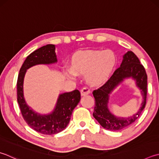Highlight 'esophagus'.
Returning a JSON list of instances; mask_svg holds the SVG:
<instances>
[{
  "label": "esophagus",
  "mask_w": 159,
  "mask_h": 159,
  "mask_svg": "<svg viewBox=\"0 0 159 159\" xmlns=\"http://www.w3.org/2000/svg\"><path fill=\"white\" fill-rule=\"evenodd\" d=\"M89 92H90V90H89V89L87 87H85L80 89V94H81V96H85V95H88L89 94Z\"/></svg>",
  "instance_id": "1"
}]
</instances>
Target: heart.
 <instances>
[{"mask_svg": "<svg viewBox=\"0 0 159 159\" xmlns=\"http://www.w3.org/2000/svg\"><path fill=\"white\" fill-rule=\"evenodd\" d=\"M116 64V57L112 51L87 50L73 54L70 70L65 71L68 79H75L76 75L85 74L89 85L99 86L107 81Z\"/></svg>", "mask_w": 159, "mask_h": 159, "instance_id": "b5f03b06", "label": "heart"}]
</instances>
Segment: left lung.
I'll return each mask as SVG.
<instances>
[{"label":"left lung","instance_id":"8db88e82","mask_svg":"<svg viewBox=\"0 0 159 159\" xmlns=\"http://www.w3.org/2000/svg\"><path fill=\"white\" fill-rule=\"evenodd\" d=\"M132 78L139 88L143 96L141 108L136 114L131 117L120 118L111 114L108 108L109 94L125 79ZM148 76L138 57L132 51H127L123 56L120 67L115 71L112 76L104 85L94 90L95 99L93 116L101 126L110 131H120L131 125L140 117L145 107L147 99Z\"/></svg>","mask_w":159,"mask_h":159}]
</instances>
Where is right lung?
I'll return each instance as SVG.
<instances>
[{
    "label": "right lung",
    "mask_w": 159,
    "mask_h": 159,
    "mask_svg": "<svg viewBox=\"0 0 159 159\" xmlns=\"http://www.w3.org/2000/svg\"><path fill=\"white\" fill-rule=\"evenodd\" d=\"M57 62L56 46L47 44L33 51L25 60L20 69L17 80V102L22 116L30 128L45 135L60 133L67 127L73 110L80 100L78 89L60 94L56 106L48 114H40L33 111L25 102L24 95V81L27 70L37 65H51Z\"/></svg>",
    "instance_id": "1"
}]
</instances>
